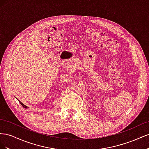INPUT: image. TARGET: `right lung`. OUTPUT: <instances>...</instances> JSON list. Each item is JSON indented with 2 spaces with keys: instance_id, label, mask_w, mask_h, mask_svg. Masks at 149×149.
I'll use <instances>...</instances> for the list:
<instances>
[{
  "instance_id": "right-lung-1",
  "label": "right lung",
  "mask_w": 149,
  "mask_h": 149,
  "mask_svg": "<svg viewBox=\"0 0 149 149\" xmlns=\"http://www.w3.org/2000/svg\"><path fill=\"white\" fill-rule=\"evenodd\" d=\"M17 99V98H16ZM17 100H18V99H17ZM18 101H19V102L20 103V104L22 106H23V107H24L25 108V109H29V107H27V106H25V105H24V104L23 103H22V102H20L19 100H18Z\"/></svg>"
}]
</instances>
